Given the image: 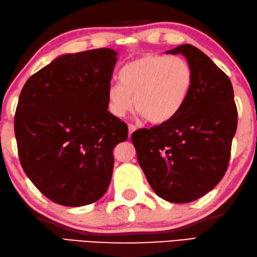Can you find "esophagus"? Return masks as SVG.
<instances>
[{
	"label": "esophagus",
	"mask_w": 257,
	"mask_h": 257,
	"mask_svg": "<svg viewBox=\"0 0 257 257\" xmlns=\"http://www.w3.org/2000/svg\"><path fill=\"white\" fill-rule=\"evenodd\" d=\"M135 130H137V127H135L133 124H128V137H131V135H132V133L134 132Z\"/></svg>",
	"instance_id": "esophagus-1"
}]
</instances>
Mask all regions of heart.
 <instances>
[{
    "label": "heart",
    "instance_id": "obj_1",
    "mask_svg": "<svg viewBox=\"0 0 257 257\" xmlns=\"http://www.w3.org/2000/svg\"><path fill=\"white\" fill-rule=\"evenodd\" d=\"M192 68L185 58L149 53L125 65L119 83L108 87V109L124 117L133 106L152 124L176 117L190 94Z\"/></svg>",
    "mask_w": 257,
    "mask_h": 257
}]
</instances>
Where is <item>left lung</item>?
I'll list each match as a JSON object with an SVG mask.
<instances>
[{
    "label": "left lung",
    "instance_id": "8db88e82",
    "mask_svg": "<svg viewBox=\"0 0 257 257\" xmlns=\"http://www.w3.org/2000/svg\"><path fill=\"white\" fill-rule=\"evenodd\" d=\"M181 53L192 68L190 94L176 117L132 134L140 167L162 199L186 204L212 190L225 176L237 128L230 80L191 45L166 51Z\"/></svg>",
    "mask_w": 257,
    "mask_h": 257
}]
</instances>
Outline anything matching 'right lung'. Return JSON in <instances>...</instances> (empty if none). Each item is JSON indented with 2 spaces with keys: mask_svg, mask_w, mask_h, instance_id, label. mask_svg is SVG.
I'll return each mask as SVG.
<instances>
[{
  "mask_svg": "<svg viewBox=\"0 0 257 257\" xmlns=\"http://www.w3.org/2000/svg\"><path fill=\"white\" fill-rule=\"evenodd\" d=\"M116 56L108 48L60 56L21 90L14 116L19 158L33 185L56 204H93L109 186L113 150L128 133L107 110Z\"/></svg>",
  "mask_w": 257,
  "mask_h": 257,
  "instance_id": "add662e5",
  "label": "right lung"
}]
</instances>
